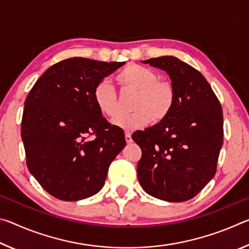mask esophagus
I'll use <instances>...</instances> for the list:
<instances>
[{"label":"esophagus","instance_id":"34e87169","mask_svg":"<svg viewBox=\"0 0 249 249\" xmlns=\"http://www.w3.org/2000/svg\"><path fill=\"white\" fill-rule=\"evenodd\" d=\"M125 141H126V142H127V144H129V142H133L132 135H130V133H128V132L125 133Z\"/></svg>","mask_w":249,"mask_h":249}]
</instances>
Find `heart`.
I'll return each instance as SVG.
<instances>
[{"instance_id": "heart-1", "label": "heart", "mask_w": 249, "mask_h": 249, "mask_svg": "<svg viewBox=\"0 0 249 249\" xmlns=\"http://www.w3.org/2000/svg\"><path fill=\"white\" fill-rule=\"evenodd\" d=\"M116 81L125 90L136 92L132 114L117 116L113 124L126 130H135L165 121L176 102L174 86L159 80L153 70L144 66L130 64L117 74ZM93 101L101 114L113 120L119 112V101L114 88L107 80H102L93 90Z\"/></svg>"}]
</instances>
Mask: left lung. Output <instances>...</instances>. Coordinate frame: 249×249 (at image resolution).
Here are the masks:
<instances>
[{
    "mask_svg": "<svg viewBox=\"0 0 249 249\" xmlns=\"http://www.w3.org/2000/svg\"><path fill=\"white\" fill-rule=\"evenodd\" d=\"M142 62L169 74L176 102L165 121L133 134L142 149L137 178L151 196L188 201L216 172L223 145L220 101L203 75L178 58L163 56Z\"/></svg>",
    "mask_w": 249,
    "mask_h": 249,
    "instance_id": "1",
    "label": "left lung"
}]
</instances>
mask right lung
I'll return each instance as SVG.
<instances>
[{
  "label": "right lung",
  "instance_id": "add662e5",
  "mask_svg": "<svg viewBox=\"0 0 249 249\" xmlns=\"http://www.w3.org/2000/svg\"><path fill=\"white\" fill-rule=\"evenodd\" d=\"M125 62L73 57L50 67L29 91L22 117L28 170L49 195L79 201L103 188L126 145L93 101L96 84Z\"/></svg>",
  "mask_w": 249,
  "mask_h": 249
}]
</instances>
